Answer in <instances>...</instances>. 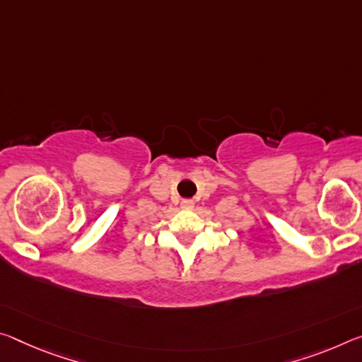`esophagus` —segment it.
Wrapping results in <instances>:
<instances>
[{"label":"esophagus","mask_w":362,"mask_h":362,"mask_svg":"<svg viewBox=\"0 0 362 362\" xmlns=\"http://www.w3.org/2000/svg\"><path fill=\"white\" fill-rule=\"evenodd\" d=\"M182 208H185V209H190V208H193V199H182Z\"/></svg>","instance_id":"34e87169"}]
</instances>
